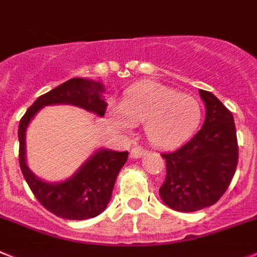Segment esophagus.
I'll return each mask as SVG.
<instances>
[{
  "label": "esophagus",
  "instance_id": "obj_1",
  "mask_svg": "<svg viewBox=\"0 0 257 257\" xmlns=\"http://www.w3.org/2000/svg\"><path fill=\"white\" fill-rule=\"evenodd\" d=\"M144 154H145V150L142 149L141 146H135L131 150V158H133V159H137V158H141Z\"/></svg>",
  "mask_w": 257,
  "mask_h": 257
}]
</instances>
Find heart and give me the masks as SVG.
<instances>
[{
	"mask_svg": "<svg viewBox=\"0 0 257 257\" xmlns=\"http://www.w3.org/2000/svg\"><path fill=\"white\" fill-rule=\"evenodd\" d=\"M202 119L198 99L181 94L159 82L145 81L124 93L120 108L110 112V121L119 131L142 124L147 141L159 149H173L193 135Z\"/></svg>",
	"mask_w": 257,
	"mask_h": 257,
	"instance_id": "obj_1",
	"label": "heart"
}]
</instances>
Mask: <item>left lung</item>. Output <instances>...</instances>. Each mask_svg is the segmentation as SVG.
<instances>
[{
    "mask_svg": "<svg viewBox=\"0 0 257 257\" xmlns=\"http://www.w3.org/2000/svg\"><path fill=\"white\" fill-rule=\"evenodd\" d=\"M206 106L203 126L190 141L163 154L167 176L162 200L178 212H195L215 204L226 191L238 164L233 113L216 95L199 90Z\"/></svg>",
    "mask_w": 257,
    "mask_h": 257,
    "instance_id": "8db88e82",
    "label": "left lung"
}]
</instances>
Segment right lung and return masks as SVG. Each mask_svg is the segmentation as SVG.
Here are the masks:
<instances>
[{
	"instance_id": "add662e5",
	"label": "right lung",
	"mask_w": 257,
	"mask_h": 257,
	"mask_svg": "<svg viewBox=\"0 0 257 257\" xmlns=\"http://www.w3.org/2000/svg\"><path fill=\"white\" fill-rule=\"evenodd\" d=\"M103 91L104 86L99 81L75 77L37 98L19 122L22 173L36 199L58 217L86 220L102 213L111 199L116 177L128 159V151L117 153L99 149L70 178L61 182H46L33 175L27 166V126L42 107L50 104H72L102 117L107 107L102 97Z\"/></svg>"
}]
</instances>
